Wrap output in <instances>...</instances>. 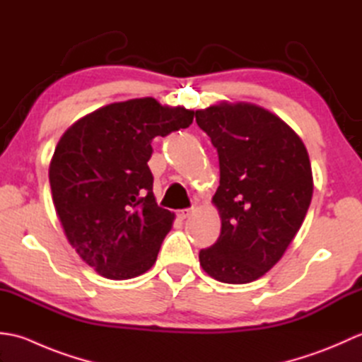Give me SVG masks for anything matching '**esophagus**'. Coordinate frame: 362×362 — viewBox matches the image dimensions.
Returning a JSON list of instances; mask_svg holds the SVG:
<instances>
[{"label":"esophagus","mask_w":362,"mask_h":362,"mask_svg":"<svg viewBox=\"0 0 362 362\" xmlns=\"http://www.w3.org/2000/svg\"><path fill=\"white\" fill-rule=\"evenodd\" d=\"M194 209H183V210H179L177 211V216H179L180 219H187L191 213H193Z\"/></svg>","instance_id":"1"}]
</instances>
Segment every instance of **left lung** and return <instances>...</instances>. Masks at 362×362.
Wrapping results in <instances>:
<instances>
[{
	"label": "left lung",
	"mask_w": 362,
	"mask_h": 362,
	"mask_svg": "<svg viewBox=\"0 0 362 362\" xmlns=\"http://www.w3.org/2000/svg\"><path fill=\"white\" fill-rule=\"evenodd\" d=\"M196 122L219 156V187L213 196L221 235L199 252L214 280L244 284L276 264L313 197L311 163L303 141L263 107L221 103L196 110Z\"/></svg>",
	"instance_id": "left-lung-1"
}]
</instances>
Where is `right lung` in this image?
Segmentation results:
<instances>
[{
  "mask_svg": "<svg viewBox=\"0 0 362 362\" xmlns=\"http://www.w3.org/2000/svg\"><path fill=\"white\" fill-rule=\"evenodd\" d=\"M193 118L185 107L130 99L76 121L59 140L49 165L52 202L68 243L99 275L127 280L156 263L174 213L153 197L151 143Z\"/></svg>",
  "mask_w": 362,
  "mask_h": 362,
  "instance_id": "1",
  "label": "right lung"
}]
</instances>
